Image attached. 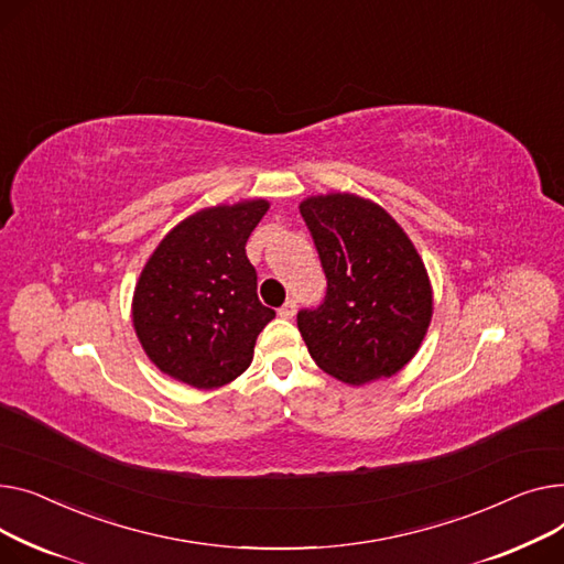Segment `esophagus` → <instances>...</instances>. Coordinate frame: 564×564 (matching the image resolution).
I'll use <instances>...</instances> for the list:
<instances>
[{"mask_svg": "<svg viewBox=\"0 0 564 564\" xmlns=\"http://www.w3.org/2000/svg\"><path fill=\"white\" fill-rule=\"evenodd\" d=\"M278 314H280L282 318H293V316H295V301H286V303L278 310Z\"/></svg>", "mask_w": 564, "mask_h": 564, "instance_id": "1", "label": "esophagus"}]
</instances>
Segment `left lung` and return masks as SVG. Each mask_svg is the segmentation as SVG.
Returning <instances> with one entry per match:
<instances>
[{"label": "left lung", "instance_id": "obj_1", "mask_svg": "<svg viewBox=\"0 0 564 564\" xmlns=\"http://www.w3.org/2000/svg\"><path fill=\"white\" fill-rule=\"evenodd\" d=\"M301 214L327 278L325 301L297 312L312 359L355 387L395 376L433 318V286L414 243L380 205L352 193L312 195Z\"/></svg>", "mask_w": 564, "mask_h": 564}]
</instances>
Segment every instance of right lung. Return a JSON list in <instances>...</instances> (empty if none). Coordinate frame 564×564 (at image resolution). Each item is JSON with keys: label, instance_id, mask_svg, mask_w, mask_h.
Here are the masks:
<instances>
[{"label": "right lung", "instance_id": "right-lung-1", "mask_svg": "<svg viewBox=\"0 0 564 564\" xmlns=\"http://www.w3.org/2000/svg\"><path fill=\"white\" fill-rule=\"evenodd\" d=\"M269 200L195 212L150 254L131 301L137 337L154 367L195 389L239 378L271 307L257 297V271L246 254L250 231Z\"/></svg>", "mask_w": 564, "mask_h": 564}]
</instances>
